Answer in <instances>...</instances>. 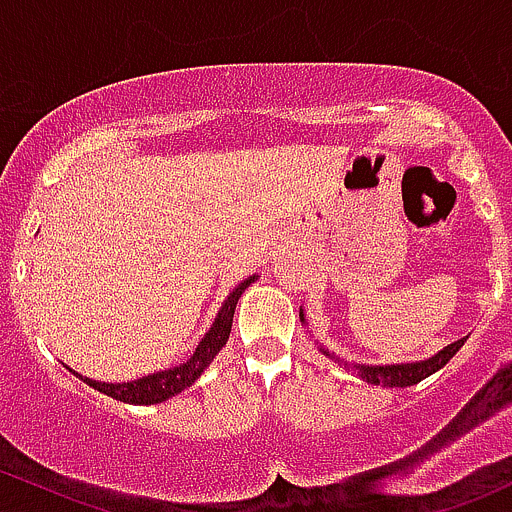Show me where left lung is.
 Instances as JSON below:
<instances>
[{"mask_svg":"<svg viewBox=\"0 0 512 512\" xmlns=\"http://www.w3.org/2000/svg\"><path fill=\"white\" fill-rule=\"evenodd\" d=\"M299 317H302V312H299ZM302 322H304V317H302ZM463 342H466V339H458V342L448 344L443 352H438L436 356H431V359H426V361H416V364L356 366V371H359L361 379H366L369 384H374V386H414V384H418V381L426 379V376L436 374L438 369H443V366L453 359V354L463 347ZM324 354H329V352H324Z\"/></svg>","mask_w":512,"mask_h":512,"instance_id":"left-lung-1","label":"left lung"}]
</instances>
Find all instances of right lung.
Wrapping results in <instances>:
<instances>
[{
  "label": "right lung",
  "mask_w": 512,
  "mask_h": 512,
  "mask_svg": "<svg viewBox=\"0 0 512 512\" xmlns=\"http://www.w3.org/2000/svg\"><path fill=\"white\" fill-rule=\"evenodd\" d=\"M252 282H255V277H247L245 282H240V285L232 289V294L225 299L223 309L218 312V319H215V324L210 327V332L205 334L203 342L198 344L195 354L190 356L185 364L173 366V369L168 371H158V374L143 376V379L131 381V384H101V381L86 379V376H81V379H84L89 386H94L96 391H101V394L111 396V399L116 401H123V404H138V406L160 404V401L180 394V391L188 389L190 384H195V379L203 374L205 366H208L210 361L218 356L220 349L225 347L227 337H230L232 314H235L237 299H240V294L245 292Z\"/></svg>",
  "instance_id": "1"
}]
</instances>
